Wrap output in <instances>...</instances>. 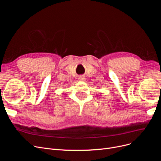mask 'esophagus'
<instances>
[{"instance_id":"obj_1","label":"esophagus","mask_w":161,"mask_h":161,"mask_svg":"<svg viewBox=\"0 0 161 161\" xmlns=\"http://www.w3.org/2000/svg\"><path fill=\"white\" fill-rule=\"evenodd\" d=\"M78 79L80 81H85L86 78L84 76H79V78H78Z\"/></svg>"}]
</instances>
